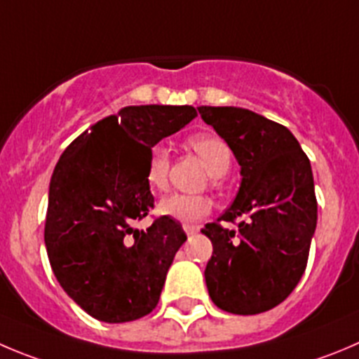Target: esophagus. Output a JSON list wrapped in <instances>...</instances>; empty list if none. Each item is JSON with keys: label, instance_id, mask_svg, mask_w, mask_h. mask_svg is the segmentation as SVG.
Wrapping results in <instances>:
<instances>
[{"label": "esophagus", "instance_id": "34e87169", "mask_svg": "<svg viewBox=\"0 0 359 359\" xmlns=\"http://www.w3.org/2000/svg\"><path fill=\"white\" fill-rule=\"evenodd\" d=\"M183 229H185V233L189 234V236H192V234H196L197 231H199V227H197V225H194V224H185V225H183Z\"/></svg>", "mask_w": 359, "mask_h": 359}]
</instances>
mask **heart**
Returning <instances> with one entry per match:
<instances>
[{
	"instance_id": "1",
	"label": "heart",
	"mask_w": 359,
	"mask_h": 359,
	"mask_svg": "<svg viewBox=\"0 0 359 359\" xmlns=\"http://www.w3.org/2000/svg\"><path fill=\"white\" fill-rule=\"evenodd\" d=\"M190 146L194 151L204 160L211 177H222L231 167L233 162V153L222 141L215 135H196L190 139ZM169 165L170 156L163 144H155L149 149L148 163H146V183L151 190L162 192L167 189V180H169ZM211 201L204 196H189V194H172V196L163 197L156 206V211L167 218H172L182 224H194L201 220L211 211Z\"/></svg>"
}]
</instances>
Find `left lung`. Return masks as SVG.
<instances>
[{
  "instance_id": "left-lung-1",
  "label": "left lung",
  "mask_w": 359,
  "mask_h": 359,
  "mask_svg": "<svg viewBox=\"0 0 359 359\" xmlns=\"http://www.w3.org/2000/svg\"><path fill=\"white\" fill-rule=\"evenodd\" d=\"M197 109L241 167L233 204L201 231L213 243L204 269L208 292L225 312H266L284 302L305 273L317 225L310 160L289 128L257 112ZM236 217V229L219 225Z\"/></svg>"
}]
</instances>
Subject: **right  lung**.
<instances>
[{"mask_svg": "<svg viewBox=\"0 0 359 359\" xmlns=\"http://www.w3.org/2000/svg\"><path fill=\"white\" fill-rule=\"evenodd\" d=\"M197 116L192 105H128L102 119L63 151L49 185L46 248L68 296L104 323H128L156 306L182 224L156 218L146 183L149 149Z\"/></svg>", "mask_w": 359, "mask_h": 359, "instance_id": "add662e5", "label": "right lung"}]
</instances>
